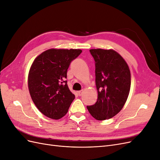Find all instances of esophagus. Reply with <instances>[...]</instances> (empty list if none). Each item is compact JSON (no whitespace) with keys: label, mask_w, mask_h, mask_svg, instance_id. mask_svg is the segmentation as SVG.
Masks as SVG:
<instances>
[{"label":"esophagus","mask_w":160,"mask_h":160,"mask_svg":"<svg viewBox=\"0 0 160 160\" xmlns=\"http://www.w3.org/2000/svg\"><path fill=\"white\" fill-rule=\"evenodd\" d=\"M83 90H81V91H78V94L79 96H81L82 95H83Z\"/></svg>","instance_id":"1"}]
</instances>
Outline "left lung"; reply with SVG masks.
<instances>
[{"mask_svg":"<svg viewBox=\"0 0 160 160\" xmlns=\"http://www.w3.org/2000/svg\"><path fill=\"white\" fill-rule=\"evenodd\" d=\"M95 60L96 103L87 106L98 120L109 119L122 110L130 91L131 74L127 62L113 50L91 49Z\"/></svg>","mask_w":160,"mask_h":160,"instance_id":"obj_1","label":"left lung"}]
</instances>
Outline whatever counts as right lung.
Listing matches in <instances>:
<instances>
[{
    "instance_id": "obj_1",
    "label": "right lung",
    "mask_w": 160,
    "mask_h": 160,
    "mask_svg": "<svg viewBox=\"0 0 160 160\" xmlns=\"http://www.w3.org/2000/svg\"><path fill=\"white\" fill-rule=\"evenodd\" d=\"M80 49H49L33 61L28 77L32 100L47 117L59 119L66 115L75 99L67 85V69Z\"/></svg>"
}]
</instances>
